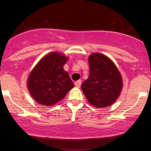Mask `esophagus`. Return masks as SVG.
I'll return each instance as SVG.
<instances>
[{"instance_id": "esophagus-1", "label": "esophagus", "mask_w": 151, "mask_h": 151, "mask_svg": "<svg viewBox=\"0 0 151 151\" xmlns=\"http://www.w3.org/2000/svg\"><path fill=\"white\" fill-rule=\"evenodd\" d=\"M81 84H82V80H77V81H76L75 83H74V85H75L76 87H77V88H80Z\"/></svg>"}]
</instances>
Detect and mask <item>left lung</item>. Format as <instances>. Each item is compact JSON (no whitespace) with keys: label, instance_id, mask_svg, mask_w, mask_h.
Returning a JSON list of instances; mask_svg holds the SVG:
<instances>
[{"label":"left lung","instance_id":"1","mask_svg":"<svg viewBox=\"0 0 151 151\" xmlns=\"http://www.w3.org/2000/svg\"><path fill=\"white\" fill-rule=\"evenodd\" d=\"M90 75L81 88L88 102L96 107L112 104L121 93L122 78L113 62L100 53L89 57Z\"/></svg>","mask_w":151,"mask_h":151}]
</instances>
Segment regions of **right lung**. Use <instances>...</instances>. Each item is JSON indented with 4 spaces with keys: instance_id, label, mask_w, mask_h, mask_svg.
<instances>
[{
    "instance_id": "add662e5",
    "label": "right lung",
    "mask_w": 151,
    "mask_h": 151,
    "mask_svg": "<svg viewBox=\"0 0 151 151\" xmlns=\"http://www.w3.org/2000/svg\"><path fill=\"white\" fill-rule=\"evenodd\" d=\"M68 60L60 53L52 52L39 62L28 79V87L35 101L46 106L63 99L74 86L63 68Z\"/></svg>"
}]
</instances>
